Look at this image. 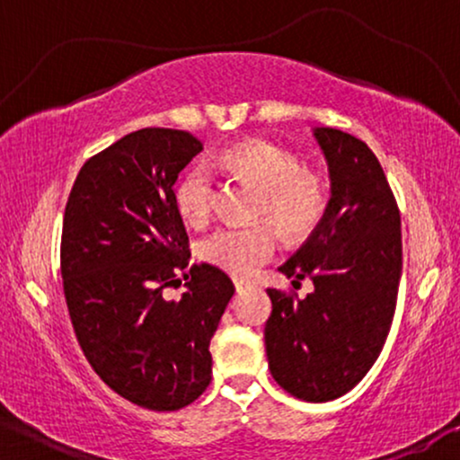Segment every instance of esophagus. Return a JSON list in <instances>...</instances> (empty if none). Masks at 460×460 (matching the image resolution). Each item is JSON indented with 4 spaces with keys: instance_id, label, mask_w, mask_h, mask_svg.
<instances>
[{
    "instance_id": "esophagus-1",
    "label": "esophagus",
    "mask_w": 460,
    "mask_h": 460,
    "mask_svg": "<svg viewBox=\"0 0 460 460\" xmlns=\"http://www.w3.org/2000/svg\"><path fill=\"white\" fill-rule=\"evenodd\" d=\"M248 288H252V283H248V281H235V289H237V292H244V289H248Z\"/></svg>"
}]
</instances>
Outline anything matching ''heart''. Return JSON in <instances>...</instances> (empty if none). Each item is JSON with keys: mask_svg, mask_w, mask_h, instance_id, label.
I'll list each match as a JSON object with an SVG mask.
<instances>
[{"mask_svg": "<svg viewBox=\"0 0 460 460\" xmlns=\"http://www.w3.org/2000/svg\"><path fill=\"white\" fill-rule=\"evenodd\" d=\"M218 166L248 179L260 188L255 218L268 223L248 226H223L200 242V260L234 274L252 277L279 248L277 225L292 240L307 237L329 205V190L318 172L300 166L298 157L268 140H248L218 157ZM177 209L192 226H205L214 214L216 177L205 162L194 164L179 179L175 190Z\"/></svg>", "mask_w": 460, "mask_h": 460, "instance_id": "b5f03b06", "label": "heart"}]
</instances>
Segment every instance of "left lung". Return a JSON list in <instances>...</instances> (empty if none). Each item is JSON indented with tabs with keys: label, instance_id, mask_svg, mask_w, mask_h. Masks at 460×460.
Returning <instances> with one entry per match:
<instances>
[{
	"label": "left lung",
	"instance_id": "left-lung-1",
	"mask_svg": "<svg viewBox=\"0 0 460 460\" xmlns=\"http://www.w3.org/2000/svg\"><path fill=\"white\" fill-rule=\"evenodd\" d=\"M329 162L324 218L279 270L314 292L268 288L266 355L272 378L294 398L329 402L350 392L381 355L392 329L400 274V209L381 162L363 140L315 128Z\"/></svg>",
	"mask_w": 460,
	"mask_h": 460
}]
</instances>
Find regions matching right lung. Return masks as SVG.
I'll list each match as a JSON object with an SVG mask.
<instances>
[{"instance_id": "1", "label": "right lung", "mask_w": 460, "mask_h": 460, "mask_svg": "<svg viewBox=\"0 0 460 460\" xmlns=\"http://www.w3.org/2000/svg\"><path fill=\"white\" fill-rule=\"evenodd\" d=\"M200 151L181 129L128 134L86 160L62 220V285L84 357L149 411L183 409L208 389L209 341L235 292L220 268L190 266L172 186ZM181 276L184 296L164 299Z\"/></svg>"}]
</instances>
